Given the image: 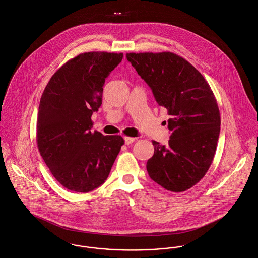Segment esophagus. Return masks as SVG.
Wrapping results in <instances>:
<instances>
[{
  "instance_id": "esophagus-1",
  "label": "esophagus",
  "mask_w": 258,
  "mask_h": 258,
  "mask_svg": "<svg viewBox=\"0 0 258 258\" xmlns=\"http://www.w3.org/2000/svg\"><path fill=\"white\" fill-rule=\"evenodd\" d=\"M136 141L135 138H130V137H124V143L125 144H132Z\"/></svg>"
}]
</instances>
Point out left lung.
Here are the masks:
<instances>
[{"mask_svg": "<svg viewBox=\"0 0 258 258\" xmlns=\"http://www.w3.org/2000/svg\"><path fill=\"white\" fill-rule=\"evenodd\" d=\"M170 118L168 144L152 141L149 177L164 189L184 192L209 170L217 149L221 115L216 97L200 72L173 52L126 53Z\"/></svg>", "mask_w": 258, "mask_h": 258, "instance_id": "8db88e82", "label": "left lung"}]
</instances>
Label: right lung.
I'll return each instance as SVG.
<instances>
[{"label": "right lung", "mask_w": 258, "mask_h": 258, "mask_svg": "<svg viewBox=\"0 0 258 258\" xmlns=\"http://www.w3.org/2000/svg\"><path fill=\"white\" fill-rule=\"evenodd\" d=\"M122 53L92 51L68 60L52 75L38 108L36 141L53 177L66 189L88 193L108 178L124 143L120 136L91 132L106 78Z\"/></svg>", "instance_id": "right-lung-1"}]
</instances>
